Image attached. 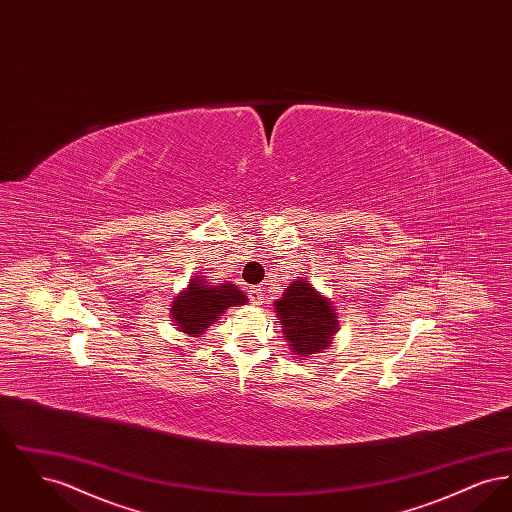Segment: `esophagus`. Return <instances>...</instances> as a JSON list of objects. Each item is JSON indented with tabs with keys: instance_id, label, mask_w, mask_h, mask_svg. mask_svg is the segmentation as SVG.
<instances>
[{
	"instance_id": "esophagus-1",
	"label": "esophagus",
	"mask_w": 512,
	"mask_h": 512,
	"mask_svg": "<svg viewBox=\"0 0 512 512\" xmlns=\"http://www.w3.org/2000/svg\"><path fill=\"white\" fill-rule=\"evenodd\" d=\"M249 299L253 305H263V288H251L249 290Z\"/></svg>"
}]
</instances>
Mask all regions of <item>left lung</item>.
I'll return each mask as SVG.
<instances>
[{
  "instance_id": "left-lung-1",
  "label": "left lung",
  "mask_w": 512,
  "mask_h": 512,
  "mask_svg": "<svg viewBox=\"0 0 512 512\" xmlns=\"http://www.w3.org/2000/svg\"><path fill=\"white\" fill-rule=\"evenodd\" d=\"M276 313L282 320L284 338L299 357L326 349L338 330L334 309L307 280H297L286 288L284 297L276 301Z\"/></svg>"
}]
</instances>
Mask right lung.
Returning <instances> with one entry per match:
<instances>
[{
    "label": "right lung",
    "instance_id": "1",
    "mask_svg": "<svg viewBox=\"0 0 512 512\" xmlns=\"http://www.w3.org/2000/svg\"><path fill=\"white\" fill-rule=\"evenodd\" d=\"M247 301L244 292H240L234 284L209 286L203 280H194L180 293L172 303V318L176 326L188 336H199L222 317L228 307L244 305Z\"/></svg>",
    "mask_w": 512,
    "mask_h": 512
}]
</instances>
